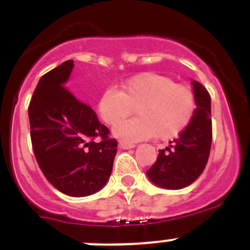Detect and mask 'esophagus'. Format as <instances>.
Returning <instances> with one entry per match:
<instances>
[{
    "label": "esophagus",
    "instance_id": "obj_1",
    "mask_svg": "<svg viewBox=\"0 0 250 250\" xmlns=\"http://www.w3.org/2000/svg\"><path fill=\"white\" fill-rule=\"evenodd\" d=\"M119 146H120L121 149H131V147H135V144L127 143V141H120V143H119Z\"/></svg>",
    "mask_w": 250,
    "mask_h": 250
}]
</instances>
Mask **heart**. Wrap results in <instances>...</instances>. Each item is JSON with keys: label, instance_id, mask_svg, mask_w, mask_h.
Listing matches in <instances>:
<instances>
[{"label": "heart", "instance_id": "obj_1", "mask_svg": "<svg viewBox=\"0 0 250 250\" xmlns=\"http://www.w3.org/2000/svg\"><path fill=\"white\" fill-rule=\"evenodd\" d=\"M134 107L139 116L115 127L119 138L140 140L156 134L161 140H167L189 125L195 111V96L189 86L175 83L169 76L147 72L131 77L121 90L106 89L98 105L100 116L109 125L120 123Z\"/></svg>", "mask_w": 250, "mask_h": 250}]
</instances>
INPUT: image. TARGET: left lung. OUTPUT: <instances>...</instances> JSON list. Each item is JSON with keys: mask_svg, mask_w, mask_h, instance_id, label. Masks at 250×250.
<instances>
[{"mask_svg": "<svg viewBox=\"0 0 250 250\" xmlns=\"http://www.w3.org/2000/svg\"><path fill=\"white\" fill-rule=\"evenodd\" d=\"M191 83L196 101L191 121L169 146L159 150L158 159L146 171L154 184L165 189H182L195 182L210 154V95L198 81Z\"/></svg>", "mask_w": 250, "mask_h": 250, "instance_id": "obj_1", "label": "left lung"}]
</instances>
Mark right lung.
I'll use <instances>...</instances> for the list:
<instances>
[{
  "label": "right lung",
  "mask_w": 250,
  "mask_h": 250,
  "mask_svg": "<svg viewBox=\"0 0 250 250\" xmlns=\"http://www.w3.org/2000/svg\"><path fill=\"white\" fill-rule=\"evenodd\" d=\"M72 68L68 60L40 79L28 105L31 143L40 169L57 190L87 196L109 180L118 141L65 86Z\"/></svg>",
  "instance_id": "1"
}]
</instances>
